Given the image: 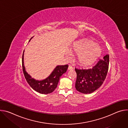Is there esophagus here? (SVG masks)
<instances>
[{"label":"esophagus","mask_w":128,"mask_h":128,"mask_svg":"<svg viewBox=\"0 0 128 128\" xmlns=\"http://www.w3.org/2000/svg\"><path fill=\"white\" fill-rule=\"evenodd\" d=\"M68 70H72L73 69H74V68H73V67H72V66H71L70 65H69V66H68Z\"/></svg>","instance_id":"obj_1"}]
</instances>
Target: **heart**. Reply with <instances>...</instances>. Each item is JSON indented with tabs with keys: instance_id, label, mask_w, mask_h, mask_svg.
<instances>
[{
	"instance_id": "obj_1",
	"label": "heart",
	"mask_w": 128,
	"mask_h": 128,
	"mask_svg": "<svg viewBox=\"0 0 128 128\" xmlns=\"http://www.w3.org/2000/svg\"><path fill=\"white\" fill-rule=\"evenodd\" d=\"M70 52L73 54H78V61L80 65L88 66L93 64L100 56L101 48L92 41L85 40L73 46ZM66 56L70 58L72 54L68 52L66 53Z\"/></svg>"
}]
</instances>
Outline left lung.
Masks as SVG:
<instances>
[{"mask_svg": "<svg viewBox=\"0 0 128 128\" xmlns=\"http://www.w3.org/2000/svg\"><path fill=\"white\" fill-rule=\"evenodd\" d=\"M109 59V54H106L103 57V59H100L92 69L76 68L77 74L76 82V90L86 94L92 93L99 88L107 74Z\"/></svg>", "mask_w": 128, "mask_h": 128, "instance_id": "left-lung-1", "label": "left lung"}]
</instances>
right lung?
<instances>
[{"mask_svg": "<svg viewBox=\"0 0 128 128\" xmlns=\"http://www.w3.org/2000/svg\"><path fill=\"white\" fill-rule=\"evenodd\" d=\"M24 50L22 55V67L24 76L28 84L34 90L40 94H48L52 92L57 86L60 78L66 72L68 65H58L47 78L42 80H36L32 78L25 70L24 64Z\"/></svg>", "mask_w": 128, "mask_h": 128, "instance_id": "add662e5", "label": "right lung"}]
</instances>
